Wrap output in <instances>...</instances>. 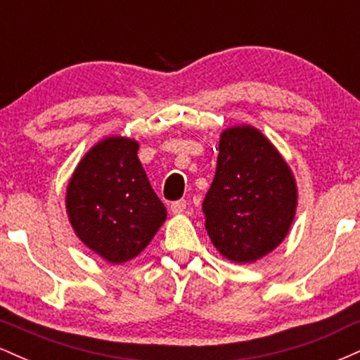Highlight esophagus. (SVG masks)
I'll return each mask as SVG.
<instances>
[{"mask_svg": "<svg viewBox=\"0 0 360 360\" xmlns=\"http://www.w3.org/2000/svg\"><path fill=\"white\" fill-rule=\"evenodd\" d=\"M186 210V200H177L174 203H171V212L174 214L183 213Z\"/></svg>", "mask_w": 360, "mask_h": 360, "instance_id": "esophagus-1", "label": "esophagus"}]
</instances>
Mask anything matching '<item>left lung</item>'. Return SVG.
Masks as SVG:
<instances>
[{
	"mask_svg": "<svg viewBox=\"0 0 360 360\" xmlns=\"http://www.w3.org/2000/svg\"><path fill=\"white\" fill-rule=\"evenodd\" d=\"M295 212V179L269 140L252 127L223 131L203 200L213 245L235 262H254L283 242Z\"/></svg>",
	"mask_w": 360,
	"mask_h": 360,
	"instance_id": "left-lung-1",
	"label": "left lung"
}]
</instances>
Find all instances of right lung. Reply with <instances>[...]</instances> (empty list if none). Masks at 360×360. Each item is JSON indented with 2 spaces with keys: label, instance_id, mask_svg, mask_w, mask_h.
Returning <instances> with one entry per match:
<instances>
[{
  "label": "right lung",
  "instance_id": "add662e5",
  "mask_svg": "<svg viewBox=\"0 0 360 360\" xmlns=\"http://www.w3.org/2000/svg\"><path fill=\"white\" fill-rule=\"evenodd\" d=\"M137 150L135 140H103L81 160L68 186L65 206L74 232L113 264L139 255L167 217Z\"/></svg>",
  "mask_w": 360,
  "mask_h": 360
}]
</instances>
